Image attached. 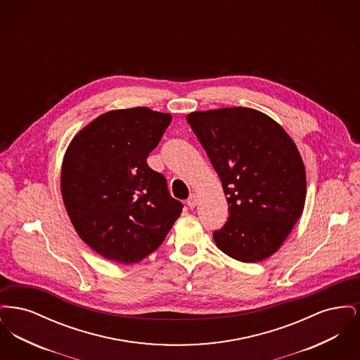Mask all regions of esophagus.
<instances>
[{"instance_id": "obj_1", "label": "esophagus", "mask_w": 360, "mask_h": 360, "mask_svg": "<svg viewBox=\"0 0 360 360\" xmlns=\"http://www.w3.org/2000/svg\"><path fill=\"white\" fill-rule=\"evenodd\" d=\"M188 205L193 209V207H195L197 205V195L194 194V193H191L190 194V197L188 198Z\"/></svg>"}]
</instances>
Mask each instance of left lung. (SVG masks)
Wrapping results in <instances>:
<instances>
[{"mask_svg": "<svg viewBox=\"0 0 360 360\" xmlns=\"http://www.w3.org/2000/svg\"><path fill=\"white\" fill-rule=\"evenodd\" d=\"M219 174L229 217L213 232L219 250L244 263L275 254L302 214L307 172L300 151L270 116L221 108L186 116Z\"/></svg>", "mask_w": 360, "mask_h": 360, "instance_id": "1", "label": "left lung"}]
</instances>
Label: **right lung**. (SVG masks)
<instances>
[{
  "mask_svg": "<svg viewBox=\"0 0 360 360\" xmlns=\"http://www.w3.org/2000/svg\"><path fill=\"white\" fill-rule=\"evenodd\" d=\"M172 119L146 106L109 110L70 141L60 172L63 204L78 236L108 260H143L181 216L184 205L147 165Z\"/></svg>",
  "mask_w": 360,
  "mask_h": 360,
  "instance_id": "add662e5",
  "label": "right lung"
}]
</instances>
